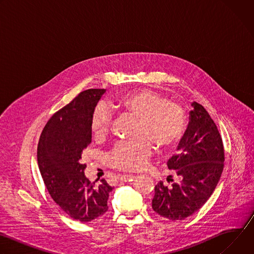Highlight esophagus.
Returning a JSON list of instances; mask_svg holds the SVG:
<instances>
[{"mask_svg":"<svg viewBox=\"0 0 254 254\" xmlns=\"http://www.w3.org/2000/svg\"><path fill=\"white\" fill-rule=\"evenodd\" d=\"M134 176L133 175H122L121 177H120V179H121V181L122 182H131V181H133L134 180Z\"/></svg>","mask_w":254,"mask_h":254,"instance_id":"esophagus-1","label":"esophagus"}]
</instances>
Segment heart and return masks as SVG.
Returning a JSON list of instances; mask_svg holds the SVG:
<instances>
[{
    "mask_svg": "<svg viewBox=\"0 0 254 254\" xmlns=\"http://www.w3.org/2000/svg\"><path fill=\"white\" fill-rule=\"evenodd\" d=\"M118 110L138 118L140 135H148L161 148H170L182 136L185 128V115L180 105L169 102L163 95L143 89L128 92L117 101ZM112 117L104 104H98L90 120L93 135L101 138L110 129ZM153 154V144L148 137L135 141L118 143L107 157L114 168L137 171L146 166Z\"/></svg>",
    "mask_w": 254,
    "mask_h": 254,
    "instance_id": "obj_1",
    "label": "heart"
}]
</instances>
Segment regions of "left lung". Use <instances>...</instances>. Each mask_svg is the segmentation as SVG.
Segmentation results:
<instances>
[{"mask_svg": "<svg viewBox=\"0 0 254 254\" xmlns=\"http://www.w3.org/2000/svg\"><path fill=\"white\" fill-rule=\"evenodd\" d=\"M191 106L178 153L167 162L180 182L170 187L158 183L152 201L156 213L173 221L184 220L206 203L219 182L224 166L223 142L218 128L202 105L191 102Z\"/></svg>", "mask_w": 254, "mask_h": 254, "instance_id": "1", "label": "left lung"}]
</instances>
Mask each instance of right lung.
<instances>
[{
	"label": "right lung",
	"instance_id": "1",
	"mask_svg": "<svg viewBox=\"0 0 254 254\" xmlns=\"http://www.w3.org/2000/svg\"><path fill=\"white\" fill-rule=\"evenodd\" d=\"M105 89L80 92L46 124L37 149L38 166L52 199L72 219L89 222L108 209L113 187L100 180L91 183L84 174L82 151L91 142L90 120Z\"/></svg>",
	"mask_w": 254,
	"mask_h": 254
}]
</instances>
